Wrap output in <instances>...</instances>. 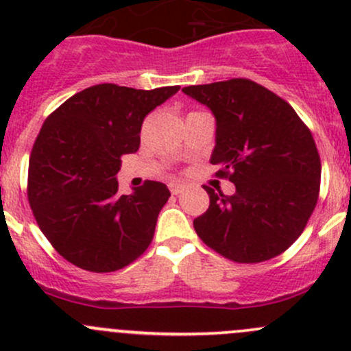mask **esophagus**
<instances>
[{
    "instance_id": "1",
    "label": "esophagus",
    "mask_w": 351,
    "mask_h": 351,
    "mask_svg": "<svg viewBox=\"0 0 351 351\" xmlns=\"http://www.w3.org/2000/svg\"><path fill=\"white\" fill-rule=\"evenodd\" d=\"M169 192L173 193V195H178V193H182L183 190H185V183H178V182H171L169 183Z\"/></svg>"
}]
</instances>
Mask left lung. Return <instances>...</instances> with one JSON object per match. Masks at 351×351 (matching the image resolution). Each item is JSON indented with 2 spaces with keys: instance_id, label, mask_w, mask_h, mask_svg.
<instances>
[{
  "instance_id": "left-lung-1",
  "label": "left lung",
  "mask_w": 351,
  "mask_h": 351,
  "mask_svg": "<svg viewBox=\"0 0 351 351\" xmlns=\"http://www.w3.org/2000/svg\"><path fill=\"white\" fill-rule=\"evenodd\" d=\"M215 117V176L234 195L205 186L210 205L193 221L198 238L224 258L260 263L302 234L317 204L321 159L309 127L268 88L232 77L183 88Z\"/></svg>"
}]
</instances>
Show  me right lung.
Here are the masks:
<instances>
[{
	"instance_id": "right-lung-1",
	"label": "right lung",
	"mask_w": 351,
	"mask_h": 351,
	"mask_svg": "<svg viewBox=\"0 0 351 351\" xmlns=\"http://www.w3.org/2000/svg\"><path fill=\"white\" fill-rule=\"evenodd\" d=\"M178 90L95 84L45 119L28 161L27 193L40 231L69 263L108 274L153 241L171 193L147 180L132 195H120L117 173L120 158L139 149L147 113Z\"/></svg>"
}]
</instances>
